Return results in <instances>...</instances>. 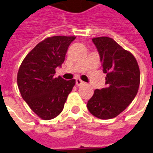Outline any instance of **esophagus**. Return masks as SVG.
I'll return each mask as SVG.
<instances>
[{"label": "esophagus", "instance_id": "obj_1", "mask_svg": "<svg viewBox=\"0 0 153 153\" xmlns=\"http://www.w3.org/2000/svg\"><path fill=\"white\" fill-rule=\"evenodd\" d=\"M75 83H76L77 86H81V85L84 84V82L82 81L80 79H76V80H75Z\"/></svg>", "mask_w": 153, "mask_h": 153}]
</instances>
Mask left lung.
<instances>
[{
    "label": "left lung",
    "instance_id": "obj_1",
    "mask_svg": "<svg viewBox=\"0 0 153 153\" xmlns=\"http://www.w3.org/2000/svg\"><path fill=\"white\" fill-rule=\"evenodd\" d=\"M99 53L106 87L96 89L88 100L89 112L102 120L114 118L134 99L140 83V71L135 57L108 37L93 38Z\"/></svg>",
    "mask_w": 153,
    "mask_h": 153
}]
</instances>
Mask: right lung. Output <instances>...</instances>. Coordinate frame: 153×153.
Masks as SVG:
<instances>
[{"label":"right lung","mask_w":153,"mask_h":153,"mask_svg":"<svg viewBox=\"0 0 153 153\" xmlns=\"http://www.w3.org/2000/svg\"><path fill=\"white\" fill-rule=\"evenodd\" d=\"M75 37L54 36L41 42L26 56L19 67L17 83L23 99L45 120L56 117L73 89L75 79L56 78V68L65 61Z\"/></svg>","instance_id":"obj_1"}]
</instances>
